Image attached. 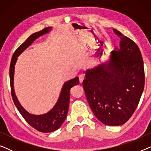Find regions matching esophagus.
Returning a JSON list of instances; mask_svg holds the SVG:
<instances>
[{
	"instance_id": "esophagus-1",
	"label": "esophagus",
	"mask_w": 151,
	"mask_h": 151,
	"mask_svg": "<svg viewBox=\"0 0 151 151\" xmlns=\"http://www.w3.org/2000/svg\"><path fill=\"white\" fill-rule=\"evenodd\" d=\"M84 80V76L83 75H80L79 76V80H80V83L82 84V82H83Z\"/></svg>"
}]
</instances>
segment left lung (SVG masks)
<instances>
[{"label": "left lung", "instance_id": "1", "mask_svg": "<svg viewBox=\"0 0 151 151\" xmlns=\"http://www.w3.org/2000/svg\"><path fill=\"white\" fill-rule=\"evenodd\" d=\"M120 47L105 63L86 69L83 87L95 116L104 124L120 126L133 114L144 88V62L133 40L117 29Z\"/></svg>", "mask_w": 151, "mask_h": 151}]
</instances>
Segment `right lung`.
<instances>
[{"label":"right lung","instance_id":"add662e5","mask_svg":"<svg viewBox=\"0 0 151 151\" xmlns=\"http://www.w3.org/2000/svg\"><path fill=\"white\" fill-rule=\"evenodd\" d=\"M51 30V27H49L40 32H36L31 35L14 52L9 68L10 85H11L12 96L14 104L16 105V108L22 115V116L24 117V119L33 128L42 133H51V132L56 131L64 123L67 117L68 110H69L70 90L73 86L78 84L79 78L78 77H76L64 83L57 102L50 111L44 114L34 115L29 113L22 107L16 96L14 86V71H15V65L18 57L26 49H27L37 38L43 35L48 34Z\"/></svg>","mask_w":151,"mask_h":151}]
</instances>
